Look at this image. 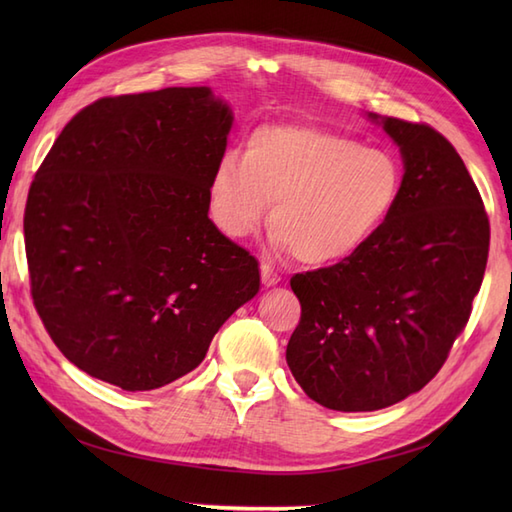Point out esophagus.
<instances>
[{"mask_svg": "<svg viewBox=\"0 0 512 512\" xmlns=\"http://www.w3.org/2000/svg\"><path fill=\"white\" fill-rule=\"evenodd\" d=\"M279 281H281V277L275 273V268H270L268 264H262V284L266 288H270V286H277Z\"/></svg>", "mask_w": 512, "mask_h": 512, "instance_id": "1", "label": "esophagus"}]
</instances>
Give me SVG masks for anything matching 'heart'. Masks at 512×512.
Returning <instances> with one entry per match:
<instances>
[{"mask_svg":"<svg viewBox=\"0 0 512 512\" xmlns=\"http://www.w3.org/2000/svg\"><path fill=\"white\" fill-rule=\"evenodd\" d=\"M402 187L394 154L310 125H262L217 162L206 200L217 231L244 239L273 202L270 244L310 266L341 264L383 231Z\"/></svg>","mask_w":512,"mask_h":512,"instance_id":"b5f03b06","label":"heart"}]
</instances>
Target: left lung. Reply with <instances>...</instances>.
<instances>
[{
	"label": "left lung",
	"mask_w": 512,
	"mask_h": 512,
	"mask_svg": "<svg viewBox=\"0 0 512 512\" xmlns=\"http://www.w3.org/2000/svg\"><path fill=\"white\" fill-rule=\"evenodd\" d=\"M402 158L394 213L372 242L330 268L295 275L301 301L286 361L334 411H376L440 372L480 292L491 226L473 178L427 125L369 112Z\"/></svg>",
	"instance_id": "8db88e82"
}]
</instances>
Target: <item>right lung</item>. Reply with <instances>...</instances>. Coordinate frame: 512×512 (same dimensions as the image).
<instances>
[{
  "instance_id": "add662e5",
  "label": "right lung",
  "mask_w": 512,
  "mask_h": 512,
  "mask_svg": "<svg viewBox=\"0 0 512 512\" xmlns=\"http://www.w3.org/2000/svg\"><path fill=\"white\" fill-rule=\"evenodd\" d=\"M231 127V105L200 85L101 99L54 140L26 204L30 288L85 374L169 385L259 292L257 259L209 220Z\"/></svg>"
}]
</instances>
